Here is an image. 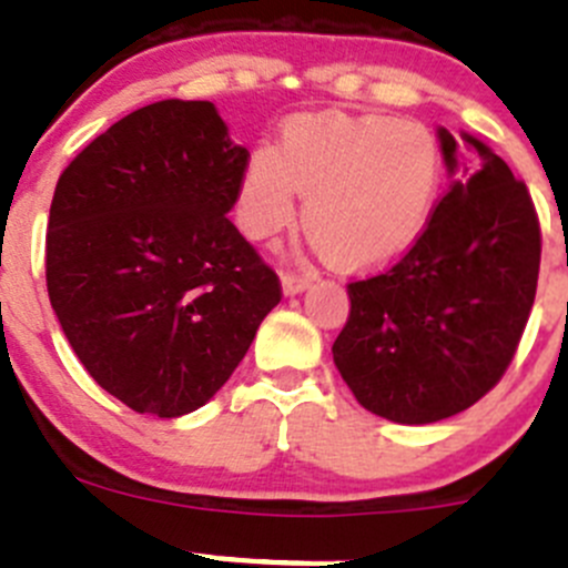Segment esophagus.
Listing matches in <instances>:
<instances>
[{
	"label": "esophagus",
	"mask_w": 568,
	"mask_h": 568,
	"mask_svg": "<svg viewBox=\"0 0 568 568\" xmlns=\"http://www.w3.org/2000/svg\"><path fill=\"white\" fill-rule=\"evenodd\" d=\"M311 285H313L311 274H283V291L288 296L302 294V291H307Z\"/></svg>",
	"instance_id": "esophagus-1"
}]
</instances>
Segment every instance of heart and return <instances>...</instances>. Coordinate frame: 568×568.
I'll use <instances>...</instances> for the list:
<instances>
[{
	"label": "heart",
	"instance_id": "obj_1",
	"mask_svg": "<svg viewBox=\"0 0 568 568\" xmlns=\"http://www.w3.org/2000/svg\"><path fill=\"white\" fill-rule=\"evenodd\" d=\"M313 246L344 272L390 266L416 246L444 191L438 138L388 115H294L277 150L257 146L244 166L239 222L255 241L288 227L296 195Z\"/></svg>",
	"mask_w": 568,
	"mask_h": 568
}]
</instances>
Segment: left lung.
<instances>
[{"mask_svg":"<svg viewBox=\"0 0 568 568\" xmlns=\"http://www.w3.org/2000/svg\"><path fill=\"white\" fill-rule=\"evenodd\" d=\"M453 178L430 227L372 280L346 285L349 318L333 344L366 410L433 424L486 396L536 300L541 230L525 183L483 141L438 126Z\"/></svg>","mask_w":568,"mask_h":568,"instance_id":"8db88e82","label":"left lung"}]
</instances>
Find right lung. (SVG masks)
<instances>
[{
    "label": "right lung",
    "mask_w": 568,
    "mask_h": 568,
    "mask_svg": "<svg viewBox=\"0 0 568 568\" xmlns=\"http://www.w3.org/2000/svg\"><path fill=\"white\" fill-rule=\"evenodd\" d=\"M246 158L216 104L166 99L115 121L60 174L49 302L88 374L132 410L205 405L280 302L277 274L227 219Z\"/></svg>",
    "instance_id": "right-lung-1"
}]
</instances>
